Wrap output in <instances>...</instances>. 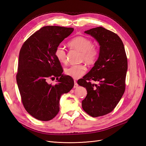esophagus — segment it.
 I'll return each mask as SVG.
<instances>
[{
    "instance_id": "1",
    "label": "esophagus",
    "mask_w": 146,
    "mask_h": 146,
    "mask_svg": "<svg viewBox=\"0 0 146 146\" xmlns=\"http://www.w3.org/2000/svg\"><path fill=\"white\" fill-rule=\"evenodd\" d=\"M78 85L77 84V82H76V80H74V88H77V87H78Z\"/></svg>"
}]
</instances>
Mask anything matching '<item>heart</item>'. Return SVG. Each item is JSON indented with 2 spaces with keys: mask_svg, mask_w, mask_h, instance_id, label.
I'll return each mask as SVG.
<instances>
[{
  "mask_svg": "<svg viewBox=\"0 0 146 146\" xmlns=\"http://www.w3.org/2000/svg\"><path fill=\"white\" fill-rule=\"evenodd\" d=\"M69 45L82 52L81 58L88 63H92L96 60L99 55V51L93 46L91 40L86 37L77 36L69 42ZM55 55L60 62L66 63V54L62 46H57L55 50ZM86 71V67L83 64L73 65L64 69L66 75L75 79L82 77Z\"/></svg>",
  "mask_w": 146,
  "mask_h": 146,
  "instance_id": "heart-1",
  "label": "heart"
}]
</instances>
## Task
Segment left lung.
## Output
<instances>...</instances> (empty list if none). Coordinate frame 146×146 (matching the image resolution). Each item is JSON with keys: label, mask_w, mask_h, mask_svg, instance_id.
Returning <instances> with one entry per match:
<instances>
[{"label": "left lung", "mask_w": 146, "mask_h": 146, "mask_svg": "<svg viewBox=\"0 0 146 146\" xmlns=\"http://www.w3.org/2000/svg\"><path fill=\"white\" fill-rule=\"evenodd\" d=\"M85 33L98 42L99 54L90 71L77 83L87 91L82 102L83 110L92 117H99L112 111L124 93L127 58L123 44L116 33L102 27ZM91 80L99 84H91Z\"/></svg>", "instance_id": "8db88e82"}]
</instances>
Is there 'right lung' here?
Returning <instances> with one entry per match:
<instances>
[{
  "instance_id": "add662e5",
  "label": "right lung",
  "mask_w": 146,
  "mask_h": 146,
  "mask_svg": "<svg viewBox=\"0 0 146 146\" xmlns=\"http://www.w3.org/2000/svg\"><path fill=\"white\" fill-rule=\"evenodd\" d=\"M73 28L45 26L25 41L19 52L16 82L25 109L39 121H50L59 112L60 99L74 86L72 77L65 76L55 55L57 46ZM57 78L54 86L48 78Z\"/></svg>"
}]
</instances>
